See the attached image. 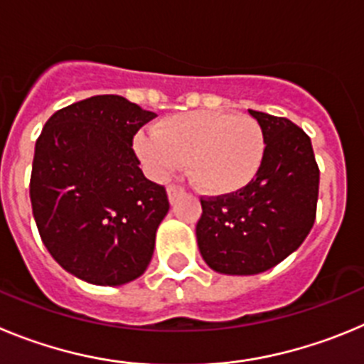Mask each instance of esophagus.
Masks as SVG:
<instances>
[{"mask_svg": "<svg viewBox=\"0 0 364 364\" xmlns=\"http://www.w3.org/2000/svg\"><path fill=\"white\" fill-rule=\"evenodd\" d=\"M181 194H183L181 186H178V185H170L168 186V198H170V201H172V203H174L176 199H178Z\"/></svg>", "mask_w": 364, "mask_h": 364, "instance_id": "obj_1", "label": "esophagus"}]
</instances>
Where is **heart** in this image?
I'll return each mask as SVG.
<instances>
[{"instance_id":"obj_1","label":"heart","mask_w":364,"mask_h":364,"mask_svg":"<svg viewBox=\"0 0 364 364\" xmlns=\"http://www.w3.org/2000/svg\"><path fill=\"white\" fill-rule=\"evenodd\" d=\"M134 149L152 178H168L188 161L203 192L230 196L259 174L264 136L250 116L198 110L165 117L154 132H139Z\"/></svg>"}]
</instances>
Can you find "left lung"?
Returning <instances> with one entry per match:
<instances>
[{
	"label": "left lung",
	"mask_w": 364,
	"mask_h": 364,
	"mask_svg": "<svg viewBox=\"0 0 364 364\" xmlns=\"http://www.w3.org/2000/svg\"><path fill=\"white\" fill-rule=\"evenodd\" d=\"M264 136L259 174L230 196H201L196 227L206 264L254 276L301 247L316 221L319 166L310 137L287 117L248 110Z\"/></svg>",
	"instance_id": "1"
}]
</instances>
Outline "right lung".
I'll return each instance as SVG.
<instances>
[{"instance_id":"obj_1","label":"right lung","mask_w":364,"mask_h":364,"mask_svg":"<svg viewBox=\"0 0 364 364\" xmlns=\"http://www.w3.org/2000/svg\"><path fill=\"white\" fill-rule=\"evenodd\" d=\"M156 114L114 94L52 114L36 141L32 214L41 241L67 272L92 284H125L146 270L170 208L132 149Z\"/></svg>"}]
</instances>
